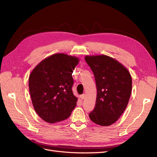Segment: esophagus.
<instances>
[{
    "label": "esophagus",
    "instance_id": "34e87169",
    "mask_svg": "<svg viewBox=\"0 0 157 157\" xmlns=\"http://www.w3.org/2000/svg\"><path fill=\"white\" fill-rule=\"evenodd\" d=\"M84 97H85V95L84 94H82V95H80V98L82 100V99H84Z\"/></svg>",
    "mask_w": 157,
    "mask_h": 157
}]
</instances>
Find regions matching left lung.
<instances>
[{
    "mask_svg": "<svg viewBox=\"0 0 157 157\" xmlns=\"http://www.w3.org/2000/svg\"><path fill=\"white\" fill-rule=\"evenodd\" d=\"M94 75L97 88L96 105L89 117L96 124L107 126L124 113L132 92L130 73L121 63L105 55L85 57Z\"/></svg>",
    "mask_w": 157,
    "mask_h": 157,
    "instance_id": "8db88e82",
    "label": "left lung"
}]
</instances>
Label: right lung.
I'll return each instance as SVG.
<instances>
[{"label": "right lung", "instance_id": "right-lung-1", "mask_svg": "<svg viewBox=\"0 0 157 157\" xmlns=\"http://www.w3.org/2000/svg\"><path fill=\"white\" fill-rule=\"evenodd\" d=\"M79 59L55 54L42 60L31 72L29 88L36 113L42 119L55 123L67 119L77 105L72 91V73Z\"/></svg>", "mask_w": 157, "mask_h": 157}]
</instances>
